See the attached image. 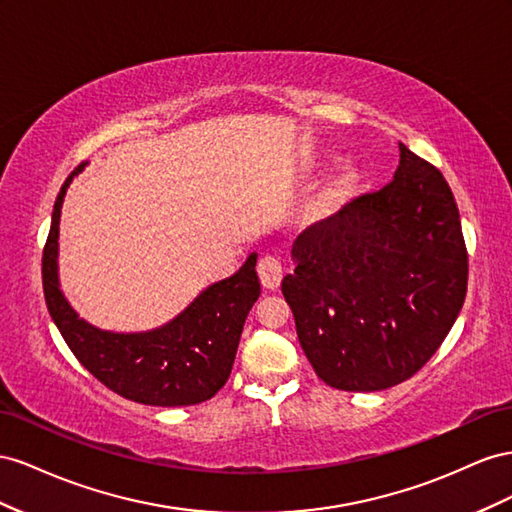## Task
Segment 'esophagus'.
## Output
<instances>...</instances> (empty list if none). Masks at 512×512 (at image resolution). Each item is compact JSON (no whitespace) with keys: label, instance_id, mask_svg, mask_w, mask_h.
Wrapping results in <instances>:
<instances>
[{"label":"esophagus","instance_id":"34e87169","mask_svg":"<svg viewBox=\"0 0 512 512\" xmlns=\"http://www.w3.org/2000/svg\"><path fill=\"white\" fill-rule=\"evenodd\" d=\"M257 272H259V279H261V285H264L266 289H276L281 285V279H283V266L281 261L272 257V255H266L259 259L257 264Z\"/></svg>","mask_w":512,"mask_h":512}]
</instances>
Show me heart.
<instances>
[{"label": "heart", "mask_w": 512, "mask_h": 512, "mask_svg": "<svg viewBox=\"0 0 512 512\" xmlns=\"http://www.w3.org/2000/svg\"><path fill=\"white\" fill-rule=\"evenodd\" d=\"M360 186V173L356 167H343L334 178L324 186V191L313 197L309 203V214L313 218H324L332 212H337L345 201L352 199Z\"/></svg>", "instance_id": "1"}]
</instances>
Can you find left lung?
Returning a JSON list of instances; mask_svg holds the SVG:
<instances>
[{
	"instance_id": "1",
	"label": "left lung",
	"mask_w": 512,
	"mask_h": 512,
	"mask_svg": "<svg viewBox=\"0 0 512 512\" xmlns=\"http://www.w3.org/2000/svg\"><path fill=\"white\" fill-rule=\"evenodd\" d=\"M392 182L300 233L281 289L317 377L373 392L418 373L467 291V248L440 169L399 143Z\"/></svg>"
}]
</instances>
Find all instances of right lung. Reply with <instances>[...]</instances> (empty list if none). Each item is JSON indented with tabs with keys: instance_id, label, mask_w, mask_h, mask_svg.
Here are the masks:
<instances>
[{
	"instance_id": "1",
	"label": "right lung",
	"mask_w": 512,
	"mask_h": 512,
	"mask_svg": "<svg viewBox=\"0 0 512 512\" xmlns=\"http://www.w3.org/2000/svg\"><path fill=\"white\" fill-rule=\"evenodd\" d=\"M85 163L72 171L55 199L49 238L42 251V287L47 309L70 352L100 384L143 405L180 407L212 399L229 379L248 311L261 287L257 253L225 281L210 285L169 324L150 332L118 334L79 319L57 279V238L66 188Z\"/></svg>"
}]
</instances>
